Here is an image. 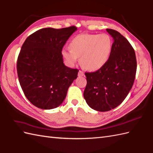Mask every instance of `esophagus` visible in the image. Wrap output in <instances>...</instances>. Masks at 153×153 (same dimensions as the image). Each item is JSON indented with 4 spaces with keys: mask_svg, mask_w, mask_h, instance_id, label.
<instances>
[{
    "mask_svg": "<svg viewBox=\"0 0 153 153\" xmlns=\"http://www.w3.org/2000/svg\"><path fill=\"white\" fill-rule=\"evenodd\" d=\"M84 75H85V74H84V72H83V71H81V70L79 71V72H78V76H83Z\"/></svg>",
    "mask_w": 153,
    "mask_h": 153,
    "instance_id": "34e87169",
    "label": "esophagus"
}]
</instances>
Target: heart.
<instances>
[{
	"mask_svg": "<svg viewBox=\"0 0 153 153\" xmlns=\"http://www.w3.org/2000/svg\"><path fill=\"white\" fill-rule=\"evenodd\" d=\"M69 47L70 49H63L61 52L69 66L75 65L80 57V63L84 68L95 71L108 61L113 48V39L105 33L79 34L71 40Z\"/></svg>",
	"mask_w": 153,
	"mask_h": 153,
	"instance_id": "b5f03b06",
	"label": "heart"
}]
</instances>
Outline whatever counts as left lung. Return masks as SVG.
I'll return each instance as SVG.
<instances>
[{"label": "left lung", "mask_w": 153, "mask_h": 153, "mask_svg": "<svg viewBox=\"0 0 153 153\" xmlns=\"http://www.w3.org/2000/svg\"><path fill=\"white\" fill-rule=\"evenodd\" d=\"M113 38L111 55L105 65L94 72H85L84 98L90 108L108 111L120 105L132 87L137 62L130 42L117 30L106 29Z\"/></svg>", "instance_id": "left-lung-1"}]
</instances>
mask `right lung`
<instances>
[{"mask_svg":"<svg viewBox=\"0 0 153 153\" xmlns=\"http://www.w3.org/2000/svg\"><path fill=\"white\" fill-rule=\"evenodd\" d=\"M77 28H44L28 36L17 58V71L25 97L36 107L56 108L65 100L79 70L64 65L63 46Z\"/></svg>","mask_w":153,"mask_h":153,"instance_id":"obj_1","label":"right lung"}]
</instances>
